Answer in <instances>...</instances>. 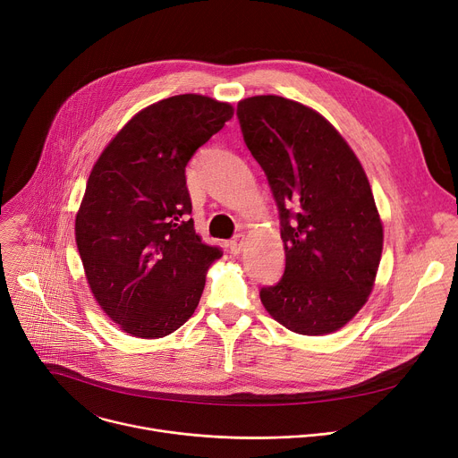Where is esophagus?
<instances>
[{
	"instance_id": "obj_1",
	"label": "esophagus",
	"mask_w": 458,
	"mask_h": 458,
	"mask_svg": "<svg viewBox=\"0 0 458 458\" xmlns=\"http://www.w3.org/2000/svg\"><path fill=\"white\" fill-rule=\"evenodd\" d=\"M242 245H245V235H242V233H237V235L228 242V249H230V252H232V254H241Z\"/></svg>"
}]
</instances>
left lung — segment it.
<instances>
[{"label": "left lung", "instance_id": "1", "mask_svg": "<svg viewBox=\"0 0 458 458\" xmlns=\"http://www.w3.org/2000/svg\"><path fill=\"white\" fill-rule=\"evenodd\" d=\"M237 119L280 209L285 270L261 287L263 306L294 333L337 331L367 303L383 250L367 173L310 106L256 96L239 101Z\"/></svg>", "mask_w": 458, "mask_h": 458}]
</instances>
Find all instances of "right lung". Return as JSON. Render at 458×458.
Segmentation results:
<instances>
[{
	"label": "right lung",
	"instance_id": "right-lung-1",
	"mask_svg": "<svg viewBox=\"0 0 458 458\" xmlns=\"http://www.w3.org/2000/svg\"><path fill=\"white\" fill-rule=\"evenodd\" d=\"M233 108L184 94L138 112L101 152L75 219L88 285L125 333L160 339L197 310L223 256L195 233L186 165Z\"/></svg>",
	"mask_w": 458,
	"mask_h": 458
}]
</instances>
